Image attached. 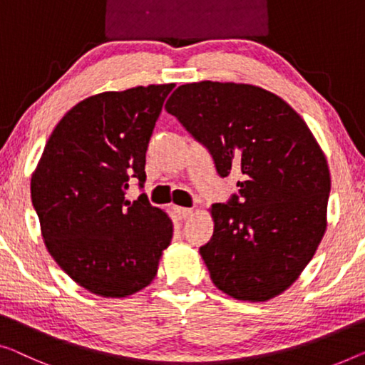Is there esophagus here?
Instances as JSON below:
<instances>
[{
  "mask_svg": "<svg viewBox=\"0 0 365 365\" xmlns=\"http://www.w3.org/2000/svg\"><path fill=\"white\" fill-rule=\"evenodd\" d=\"M178 220H188V217L193 216V210L192 208H182V206H175L173 208Z\"/></svg>",
  "mask_w": 365,
  "mask_h": 365,
  "instance_id": "obj_1",
  "label": "esophagus"
}]
</instances>
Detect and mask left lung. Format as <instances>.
<instances>
[{
	"label": "left lung",
	"mask_w": 365,
	"mask_h": 365,
	"mask_svg": "<svg viewBox=\"0 0 365 365\" xmlns=\"http://www.w3.org/2000/svg\"><path fill=\"white\" fill-rule=\"evenodd\" d=\"M167 113L205 145L239 192L210 213L213 237L200 247L213 284L236 300L267 302L298 279L326 231L331 177L300 114L254 85L178 86Z\"/></svg>",
	"instance_id": "1"
}]
</instances>
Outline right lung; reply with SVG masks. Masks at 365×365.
Wrapping results in <instances>:
<instances>
[{
	"instance_id": "1",
	"label": "right lung",
	"mask_w": 365,
	"mask_h": 365,
	"mask_svg": "<svg viewBox=\"0 0 365 365\" xmlns=\"http://www.w3.org/2000/svg\"><path fill=\"white\" fill-rule=\"evenodd\" d=\"M173 83L85 98L52 130L31 178L48 254L80 287L124 298L148 287L173 235L165 211L143 193L145 152Z\"/></svg>"
}]
</instances>
